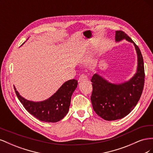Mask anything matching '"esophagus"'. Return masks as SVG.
<instances>
[{"instance_id": "esophagus-1", "label": "esophagus", "mask_w": 153, "mask_h": 153, "mask_svg": "<svg viewBox=\"0 0 153 153\" xmlns=\"http://www.w3.org/2000/svg\"><path fill=\"white\" fill-rule=\"evenodd\" d=\"M87 80H88V78H87V75H84V74H82V75H80L79 78H78V82H81Z\"/></svg>"}]
</instances>
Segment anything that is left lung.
<instances>
[{
  "instance_id": "obj_1",
  "label": "left lung",
  "mask_w": 153,
  "mask_h": 153,
  "mask_svg": "<svg viewBox=\"0 0 153 153\" xmlns=\"http://www.w3.org/2000/svg\"><path fill=\"white\" fill-rule=\"evenodd\" d=\"M115 39H123L133 44L137 55V71L130 79L120 84L111 83L99 74L92 77L91 102L94 112L106 121H115L126 117L139 101L144 85V66L138 46L123 31H115Z\"/></svg>"
}]
</instances>
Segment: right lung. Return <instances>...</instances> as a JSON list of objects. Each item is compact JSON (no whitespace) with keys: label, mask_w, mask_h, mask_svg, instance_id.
Returning <instances> with one entry per match:
<instances>
[{"label":"right lung","mask_w":153,"mask_h":153,"mask_svg":"<svg viewBox=\"0 0 153 153\" xmlns=\"http://www.w3.org/2000/svg\"><path fill=\"white\" fill-rule=\"evenodd\" d=\"M78 81L69 80L61 86L49 98L41 101L27 100L22 97L14 86L16 94L24 108L39 121L56 123L61 121L68 114L71 96L77 87Z\"/></svg>","instance_id":"add662e5"}]
</instances>
